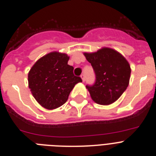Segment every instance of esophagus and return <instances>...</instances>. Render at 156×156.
I'll return each instance as SVG.
<instances>
[{
	"label": "esophagus",
	"instance_id": "obj_1",
	"mask_svg": "<svg viewBox=\"0 0 156 156\" xmlns=\"http://www.w3.org/2000/svg\"><path fill=\"white\" fill-rule=\"evenodd\" d=\"M81 79H82V81H85V75H84V74H82V75H81Z\"/></svg>",
	"mask_w": 156,
	"mask_h": 156
}]
</instances>
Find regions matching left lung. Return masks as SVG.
I'll list each match as a JSON object with an SVG mask.
<instances>
[{
  "label": "left lung",
  "mask_w": 156,
  "mask_h": 156,
  "mask_svg": "<svg viewBox=\"0 0 156 156\" xmlns=\"http://www.w3.org/2000/svg\"><path fill=\"white\" fill-rule=\"evenodd\" d=\"M94 70L96 80L86 87L92 100L109 105L118 100L129 85L131 69L127 60L117 51L103 47L94 52H84Z\"/></svg>",
  "instance_id": "left-lung-1"
}]
</instances>
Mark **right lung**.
<instances>
[{
    "label": "right lung",
    "instance_id": "1",
    "mask_svg": "<svg viewBox=\"0 0 156 156\" xmlns=\"http://www.w3.org/2000/svg\"><path fill=\"white\" fill-rule=\"evenodd\" d=\"M69 60L66 53L49 52L38 59L29 72L30 91L47 110L63 105L75 84L82 81L80 77L74 75V68L68 65Z\"/></svg>",
    "mask_w": 156,
    "mask_h": 156
}]
</instances>
